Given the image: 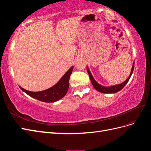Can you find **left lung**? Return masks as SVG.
<instances>
[{
  "mask_svg": "<svg viewBox=\"0 0 151 151\" xmlns=\"http://www.w3.org/2000/svg\"><path fill=\"white\" fill-rule=\"evenodd\" d=\"M134 68V62L133 63V65H132V70H131L129 77H128L127 80H125L124 82H123V83H122L121 84H119L111 86H102L100 84H99L98 83H97L96 81V80L94 79V77H93L92 74H91L89 69L88 66H87V70H88V72L89 74L90 79H91V83H92L94 89L96 91H98V92L102 93H105V94L116 93L118 92V91H120V90H122L123 88H124V86L127 84L128 82H129V81L130 78V77L132 74V73H133Z\"/></svg>",
  "mask_w": 151,
  "mask_h": 151,
  "instance_id": "8db88e82",
  "label": "left lung"
}]
</instances>
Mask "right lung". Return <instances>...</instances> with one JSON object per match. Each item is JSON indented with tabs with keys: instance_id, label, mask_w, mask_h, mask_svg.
<instances>
[{
	"instance_id": "right-lung-1",
	"label": "right lung",
	"mask_w": 151,
	"mask_h": 151,
	"mask_svg": "<svg viewBox=\"0 0 151 151\" xmlns=\"http://www.w3.org/2000/svg\"><path fill=\"white\" fill-rule=\"evenodd\" d=\"M73 68L74 67L72 66L55 84L46 90L38 91V92H33V91H27L19 86V87L23 92L29 95V96L39 101L45 103L56 102L64 97L67 93L69 86L70 76L72 72Z\"/></svg>"
}]
</instances>
